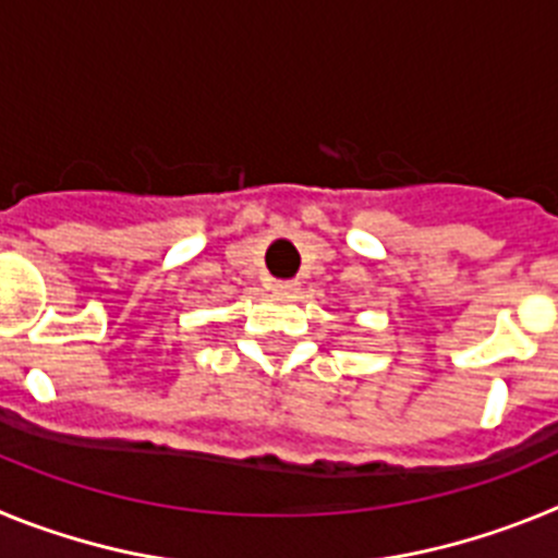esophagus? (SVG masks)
Wrapping results in <instances>:
<instances>
[{
    "mask_svg": "<svg viewBox=\"0 0 558 558\" xmlns=\"http://www.w3.org/2000/svg\"><path fill=\"white\" fill-rule=\"evenodd\" d=\"M270 290H274V293L290 295L299 290V282H295V279H276V282H270Z\"/></svg>",
    "mask_w": 558,
    "mask_h": 558,
    "instance_id": "esophagus-1",
    "label": "esophagus"
}]
</instances>
